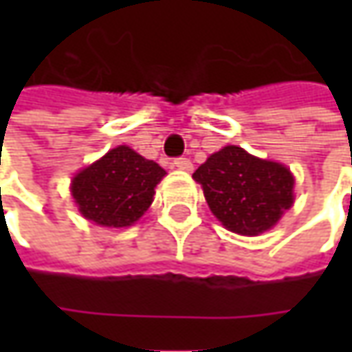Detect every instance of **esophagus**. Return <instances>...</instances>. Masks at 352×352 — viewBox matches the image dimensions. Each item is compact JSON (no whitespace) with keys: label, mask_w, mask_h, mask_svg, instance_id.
<instances>
[{"label":"esophagus","mask_w":352,"mask_h":352,"mask_svg":"<svg viewBox=\"0 0 352 352\" xmlns=\"http://www.w3.org/2000/svg\"><path fill=\"white\" fill-rule=\"evenodd\" d=\"M174 166L178 170H186V172H190V170L194 168V164H192V160L190 158H186V156H180V158H174V162H172Z\"/></svg>","instance_id":"1"}]
</instances>
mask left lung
Returning <instances> with one entry per match:
<instances>
[{
  "label": "left lung",
  "instance_id": "8db88e82",
  "mask_svg": "<svg viewBox=\"0 0 352 352\" xmlns=\"http://www.w3.org/2000/svg\"><path fill=\"white\" fill-rule=\"evenodd\" d=\"M211 213L239 235L268 231L294 204V176L284 164L229 144L194 172Z\"/></svg>",
  "mask_w": 352,
  "mask_h": 352
}]
</instances>
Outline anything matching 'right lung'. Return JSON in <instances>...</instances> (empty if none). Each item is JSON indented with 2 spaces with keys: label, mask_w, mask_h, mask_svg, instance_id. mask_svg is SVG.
<instances>
[{
  "label": "right lung",
  "mask_w": 352,
  "mask_h": 352,
  "mask_svg": "<svg viewBox=\"0 0 352 352\" xmlns=\"http://www.w3.org/2000/svg\"><path fill=\"white\" fill-rule=\"evenodd\" d=\"M166 172L125 144L76 174L72 196L80 213L103 227H129L153 204Z\"/></svg>",
  "instance_id": "add662e5"
}]
</instances>
